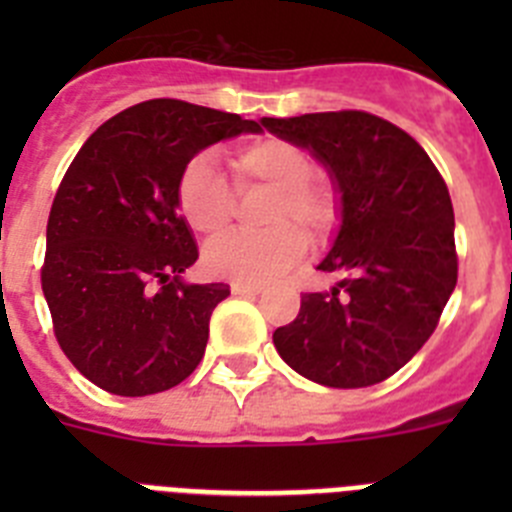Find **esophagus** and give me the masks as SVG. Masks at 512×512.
<instances>
[{
    "instance_id": "1",
    "label": "esophagus",
    "mask_w": 512,
    "mask_h": 512,
    "mask_svg": "<svg viewBox=\"0 0 512 512\" xmlns=\"http://www.w3.org/2000/svg\"><path fill=\"white\" fill-rule=\"evenodd\" d=\"M230 292H233V295H241V297H256V295H261V287H256V284L233 282L230 284Z\"/></svg>"
}]
</instances>
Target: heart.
<instances>
[{"label": "heart", "mask_w": 512, "mask_h": 512, "mask_svg": "<svg viewBox=\"0 0 512 512\" xmlns=\"http://www.w3.org/2000/svg\"><path fill=\"white\" fill-rule=\"evenodd\" d=\"M238 187H269L277 202L269 210L266 233H228L205 248V266L215 277L241 284H266L300 261L305 239L323 241L336 228V194L310 182L312 161L300 146L282 138H261L233 156ZM176 207L184 223L200 235L228 228L235 197L212 156L192 158L176 182ZM297 224L300 231L292 229Z\"/></svg>", "instance_id": "heart-1"}]
</instances>
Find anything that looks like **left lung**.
Wrapping results in <instances>:
<instances>
[{"label":"left lung","mask_w":512,"mask_h":512,"mask_svg":"<svg viewBox=\"0 0 512 512\" xmlns=\"http://www.w3.org/2000/svg\"><path fill=\"white\" fill-rule=\"evenodd\" d=\"M261 128L325 166L341 217L318 264L341 279L302 295L297 318L274 330V346L325 387L384 382L431 338L456 287L446 182L418 140L369 112L261 117Z\"/></svg>","instance_id":"obj_1"}]
</instances>
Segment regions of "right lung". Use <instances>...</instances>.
Here are the masks:
<instances>
[{
    "instance_id": "add662e5",
    "label": "right lung",
    "mask_w": 512,
    "mask_h": 512,
    "mask_svg": "<svg viewBox=\"0 0 512 512\" xmlns=\"http://www.w3.org/2000/svg\"><path fill=\"white\" fill-rule=\"evenodd\" d=\"M261 125L179 99H151L99 125L53 200L43 295L63 354L120 397L156 395L197 369L228 284H189L200 251L176 207L184 166Z\"/></svg>"
}]
</instances>
